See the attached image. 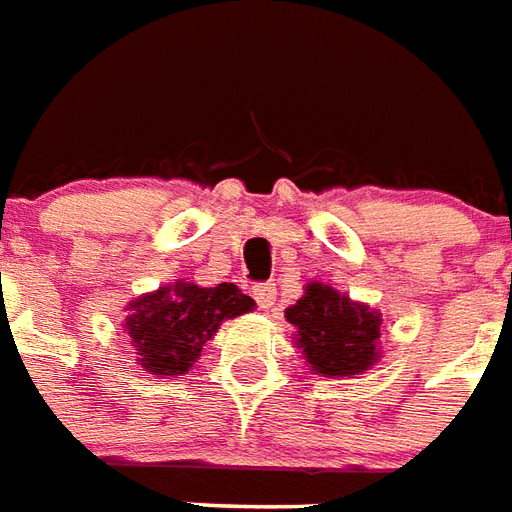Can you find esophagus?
<instances>
[{
  "label": "esophagus",
  "mask_w": 512,
  "mask_h": 512,
  "mask_svg": "<svg viewBox=\"0 0 512 512\" xmlns=\"http://www.w3.org/2000/svg\"><path fill=\"white\" fill-rule=\"evenodd\" d=\"M252 295L260 309H271L276 301V287L274 285H255L252 287Z\"/></svg>",
  "instance_id": "1"
}]
</instances>
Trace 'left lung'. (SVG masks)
I'll list each match as a JSON object with an SVG mask.
<instances>
[{
    "instance_id": "left-lung-1",
    "label": "left lung",
    "mask_w": 512,
    "mask_h": 512,
    "mask_svg": "<svg viewBox=\"0 0 512 512\" xmlns=\"http://www.w3.org/2000/svg\"><path fill=\"white\" fill-rule=\"evenodd\" d=\"M285 317L295 325V342L314 374L352 377L372 369L380 358V312L323 282H309L304 295L287 306Z\"/></svg>"
}]
</instances>
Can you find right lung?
I'll return each instance as SVG.
<instances>
[{"mask_svg":"<svg viewBox=\"0 0 512 512\" xmlns=\"http://www.w3.org/2000/svg\"><path fill=\"white\" fill-rule=\"evenodd\" d=\"M255 309V301L230 282L198 287L192 282L160 287L130 304L127 333L138 350L140 366L151 374H187L198 361L203 344L225 320Z\"/></svg>","mask_w":512,"mask_h":512,"instance_id":"obj_1","label":"right lung"}]
</instances>
